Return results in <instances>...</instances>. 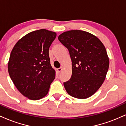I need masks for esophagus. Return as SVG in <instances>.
Masks as SVG:
<instances>
[{
  "mask_svg": "<svg viewBox=\"0 0 126 126\" xmlns=\"http://www.w3.org/2000/svg\"><path fill=\"white\" fill-rule=\"evenodd\" d=\"M62 69H63V67H60V68H59V69H57V72H58L59 73H60V72L62 70Z\"/></svg>",
  "mask_w": 126,
  "mask_h": 126,
  "instance_id": "obj_1",
  "label": "esophagus"
}]
</instances>
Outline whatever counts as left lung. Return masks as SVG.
Masks as SVG:
<instances>
[{
	"mask_svg": "<svg viewBox=\"0 0 126 126\" xmlns=\"http://www.w3.org/2000/svg\"><path fill=\"white\" fill-rule=\"evenodd\" d=\"M58 39L72 60V76L63 83L65 89L75 98L90 97L103 83L109 67L104 46L97 37L81 30L64 32Z\"/></svg>",
	"mask_w": 126,
	"mask_h": 126,
	"instance_id": "obj_1",
	"label": "left lung"
}]
</instances>
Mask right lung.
Segmentation results:
<instances>
[{
    "label": "right lung",
    "instance_id": "right-lung-1",
    "mask_svg": "<svg viewBox=\"0 0 126 126\" xmlns=\"http://www.w3.org/2000/svg\"><path fill=\"white\" fill-rule=\"evenodd\" d=\"M56 37V32L45 29L31 32L19 40L11 51L10 77L22 94L32 100L46 96L55 79L48 53Z\"/></svg>",
    "mask_w": 126,
    "mask_h": 126
}]
</instances>
